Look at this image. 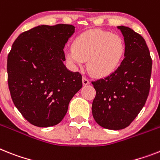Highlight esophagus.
Segmentation results:
<instances>
[{
    "mask_svg": "<svg viewBox=\"0 0 160 160\" xmlns=\"http://www.w3.org/2000/svg\"><path fill=\"white\" fill-rule=\"evenodd\" d=\"M82 82H83V85H88V84H90L89 80H88V79H87V78H85V77H83Z\"/></svg>",
    "mask_w": 160,
    "mask_h": 160,
    "instance_id": "34e87169",
    "label": "esophagus"
}]
</instances>
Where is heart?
<instances>
[{
  "label": "heart",
  "mask_w": 160,
  "mask_h": 160,
  "mask_svg": "<svg viewBox=\"0 0 160 160\" xmlns=\"http://www.w3.org/2000/svg\"><path fill=\"white\" fill-rule=\"evenodd\" d=\"M124 43L118 35L91 30L76 38L73 49L66 52V59L73 68L86 61L87 69L96 77H106L115 72L124 54Z\"/></svg>",
  "instance_id": "b5f03b06"
}]
</instances>
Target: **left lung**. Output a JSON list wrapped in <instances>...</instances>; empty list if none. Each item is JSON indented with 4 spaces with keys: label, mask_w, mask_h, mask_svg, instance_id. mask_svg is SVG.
<instances>
[{
    "label": "left lung",
    "mask_w": 160,
    "mask_h": 160,
    "mask_svg": "<svg viewBox=\"0 0 160 160\" xmlns=\"http://www.w3.org/2000/svg\"><path fill=\"white\" fill-rule=\"evenodd\" d=\"M117 28L124 40V58L114 73L92 82L96 90L92 116L99 125L111 130L128 127L143 108L152 68L144 38L128 27Z\"/></svg>",
    "instance_id": "8db88e82"
}]
</instances>
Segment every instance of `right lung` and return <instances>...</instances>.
I'll list each match as a JSON object with an SVG mask.
<instances>
[{
	"instance_id": "1",
	"label": "right lung",
	"mask_w": 160,
	"mask_h": 160,
	"mask_svg": "<svg viewBox=\"0 0 160 160\" xmlns=\"http://www.w3.org/2000/svg\"><path fill=\"white\" fill-rule=\"evenodd\" d=\"M75 32L68 24L41 25L22 32L8 55V84L14 104L29 123L50 127L62 120L82 76L66 68L63 49Z\"/></svg>"
}]
</instances>
